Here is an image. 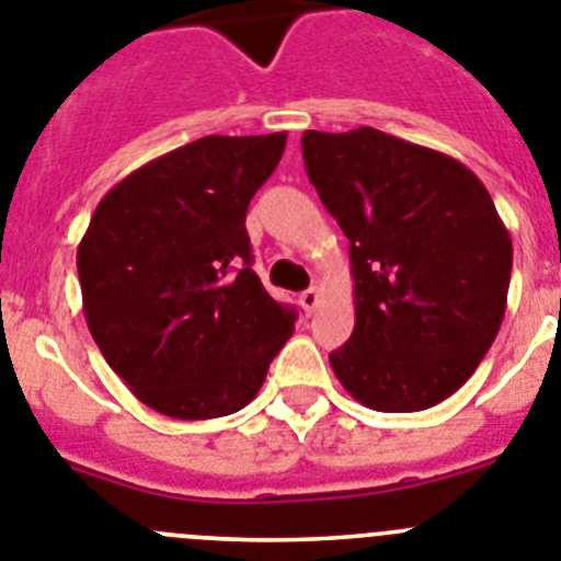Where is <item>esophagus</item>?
I'll list each match as a JSON object with an SVG mask.
<instances>
[{
  "mask_svg": "<svg viewBox=\"0 0 561 561\" xmlns=\"http://www.w3.org/2000/svg\"><path fill=\"white\" fill-rule=\"evenodd\" d=\"M299 305H301V310H305V313H313L316 308H319V290H316V287H308V290H305V294H299Z\"/></svg>",
  "mask_w": 561,
  "mask_h": 561,
  "instance_id": "obj_1",
  "label": "esophagus"
}]
</instances>
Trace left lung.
Instances as JSON below:
<instances>
[{
  "mask_svg": "<svg viewBox=\"0 0 561 561\" xmlns=\"http://www.w3.org/2000/svg\"><path fill=\"white\" fill-rule=\"evenodd\" d=\"M310 183L350 240L355 328L330 367L355 401L421 412L494 344L511 233L471 169L373 126L301 135Z\"/></svg>",
  "mask_w": 561,
  "mask_h": 561,
  "instance_id": "obj_1",
  "label": "left lung"
}]
</instances>
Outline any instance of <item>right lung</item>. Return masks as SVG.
<instances>
[{
    "label": "right lung",
    "mask_w": 561,
    "mask_h": 561,
    "mask_svg": "<svg viewBox=\"0 0 561 561\" xmlns=\"http://www.w3.org/2000/svg\"><path fill=\"white\" fill-rule=\"evenodd\" d=\"M285 133L208 135L106 192L78 245V282L106 364L154 412L231 415L256 398L296 310L253 274L248 203Z\"/></svg>",
    "instance_id": "add662e5"
}]
</instances>
